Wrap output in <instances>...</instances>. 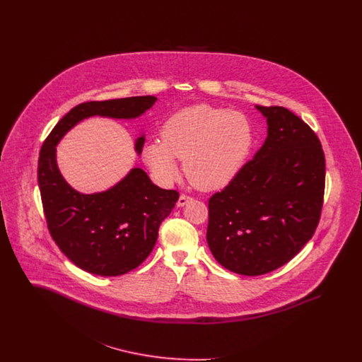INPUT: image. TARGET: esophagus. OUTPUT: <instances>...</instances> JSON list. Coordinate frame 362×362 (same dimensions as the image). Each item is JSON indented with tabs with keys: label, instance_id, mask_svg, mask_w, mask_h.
<instances>
[{
	"label": "esophagus",
	"instance_id": "esophagus-1",
	"mask_svg": "<svg viewBox=\"0 0 362 362\" xmlns=\"http://www.w3.org/2000/svg\"><path fill=\"white\" fill-rule=\"evenodd\" d=\"M192 198L189 197V195H185V194H182L180 197H179V199H177V202H176V206L177 207H183L186 204H189V201H191Z\"/></svg>",
	"mask_w": 362,
	"mask_h": 362
}]
</instances>
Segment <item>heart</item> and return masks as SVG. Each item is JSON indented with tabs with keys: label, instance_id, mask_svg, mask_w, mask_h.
I'll return each mask as SVG.
<instances>
[{
	"label": "heart",
	"instance_id": "b5f03b06",
	"mask_svg": "<svg viewBox=\"0 0 362 362\" xmlns=\"http://www.w3.org/2000/svg\"><path fill=\"white\" fill-rule=\"evenodd\" d=\"M252 142V124L243 112L199 104L173 114L163 139L148 142L142 158L161 185L177 179L180 158L195 187L218 189L240 173Z\"/></svg>",
	"mask_w": 362,
	"mask_h": 362
}]
</instances>
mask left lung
<instances>
[{"instance_id": "8db88e82", "label": "left lung", "mask_w": 362, "mask_h": 362, "mask_svg": "<svg viewBox=\"0 0 362 362\" xmlns=\"http://www.w3.org/2000/svg\"><path fill=\"white\" fill-rule=\"evenodd\" d=\"M267 137L251 161L209 199L206 240L216 260L241 276L288 263L315 233L326 160L307 123L284 107L255 105Z\"/></svg>"}]
</instances>
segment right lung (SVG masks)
Here are the masks:
<instances>
[{"label":"right lung","mask_w":362,"mask_h":362,"mask_svg":"<svg viewBox=\"0 0 362 362\" xmlns=\"http://www.w3.org/2000/svg\"><path fill=\"white\" fill-rule=\"evenodd\" d=\"M155 96L88 102L71 108L46 138L37 163V183L47 226L59 250L90 274L117 276L138 267L155 247L158 226L179 194L160 189L134 167L105 191L83 194L65 180L57 164V145L76 124L90 117L136 119ZM145 134L134 142L141 155Z\"/></svg>","instance_id":"add662e5"}]
</instances>
